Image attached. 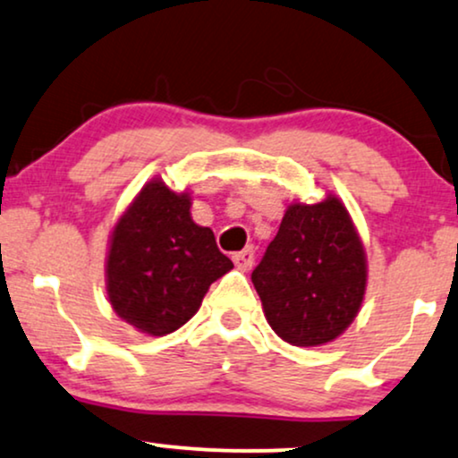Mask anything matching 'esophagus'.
<instances>
[{"mask_svg": "<svg viewBox=\"0 0 458 458\" xmlns=\"http://www.w3.org/2000/svg\"><path fill=\"white\" fill-rule=\"evenodd\" d=\"M253 260H256V251H253V247H245L243 251L233 253V262L236 264V268H241V271H250L253 267Z\"/></svg>", "mask_w": 458, "mask_h": 458, "instance_id": "1", "label": "esophagus"}]
</instances>
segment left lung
<instances>
[{
  "instance_id": "8db88e82",
  "label": "left lung",
  "mask_w": 458,
  "mask_h": 458,
  "mask_svg": "<svg viewBox=\"0 0 458 458\" xmlns=\"http://www.w3.org/2000/svg\"><path fill=\"white\" fill-rule=\"evenodd\" d=\"M251 282L275 333L292 345L337 339L360 310L367 264L345 207L335 196L292 205Z\"/></svg>"
}]
</instances>
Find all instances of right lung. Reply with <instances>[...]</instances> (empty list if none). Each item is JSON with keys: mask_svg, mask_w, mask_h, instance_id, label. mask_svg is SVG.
<instances>
[{"mask_svg": "<svg viewBox=\"0 0 458 458\" xmlns=\"http://www.w3.org/2000/svg\"><path fill=\"white\" fill-rule=\"evenodd\" d=\"M190 205L187 194L153 181L113 230L108 301L119 318L156 337L183 327L208 285L233 268L213 230L191 222Z\"/></svg>", "mask_w": 458, "mask_h": 458, "instance_id": "obj_1", "label": "right lung"}]
</instances>
